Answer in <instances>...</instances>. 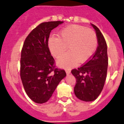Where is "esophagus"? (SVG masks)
Returning a JSON list of instances; mask_svg holds the SVG:
<instances>
[{"mask_svg": "<svg viewBox=\"0 0 124 124\" xmlns=\"http://www.w3.org/2000/svg\"><path fill=\"white\" fill-rule=\"evenodd\" d=\"M66 73L67 74H70L71 71H70V70H66Z\"/></svg>", "mask_w": 124, "mask_h": 124, "instance_id": "1", "label": "esophagus"}]
</instances>
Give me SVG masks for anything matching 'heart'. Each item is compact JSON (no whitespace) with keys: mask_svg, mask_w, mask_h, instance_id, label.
Wrapping results in <instances>:
<instances>
[{"mask_svg":"<svg viewBox=\"0 0 124 124\" xmlns=\"http://www.w3.org/2000/svg\"><path fill=\"white\" fill-rule=\"evenodd\" d=\"M60 37H51L48 45L56 58L64 54L68 46L70 51L57 61L60 67L71 68L77 64L86 63L94 53L97 45L96 34L93 30L81 25H69L59 33Z\"/></svg>","mask_w":124,"mask_h":124,"instance_id":"1","label":"heart"}]
</instances>
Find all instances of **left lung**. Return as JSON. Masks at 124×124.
Here are the masks:
<instances>
[{
    "label": "left lung",
    "mask_w": 124,
    "mask_h": 124,
    "mask_svg": "<svg viewBox=\"0 0 124 124\" xmlns=\"http://www.w3.org/2000/svg\"><path fill=\"white\" fill-rule=\"evenodd\" d=\"M91 25L96 30L98 46L89 61L71 71L76 80L74 94L79 99L86 102L93 101L99 96L104 86L108 66L107 47L104 37L96 25Z\"/></svg>",
    "instance_id": "1"
}]
</instances>
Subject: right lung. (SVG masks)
<instances>
[{
  "instance_id": "add662e5",
  "label": "right lung",
  "mask_w": 124,
  "mask_h": 124,
  "mask_svg": "<svg viewBox=\"0 0 124 124\" xmlns=\"http://www.w3.org/2000/svg\"><path fill=\"white\" fill-rule=\"evenodd\" d=\"M63 23H41L30 33L23 43L20 78L27 94L38 104L48 101L59 83L66 76L64 70L55 68V61L48 48L50 32Z\"/></svg>"
}]
</instances>
